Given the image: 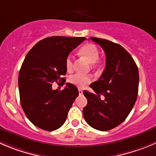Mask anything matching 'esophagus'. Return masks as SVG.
<instances>
[{"instance_id":"1","label":"esophagus","mask_w":156,"mask_h":156,"mask_svg":"<svg viewBox=\"0 0 156 156\" xmlns=\"http://www.w3.org/2000/svg\"><path fill=\"white\" fill-rule=\"evenodd\" d=\"M78 91H79V94L80 95H83V90H82L79 89V90H78Z\"/></svg>"}]
</instances>
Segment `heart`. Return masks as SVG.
<instances>
[{
	"instance_id": "b5f03b06",
	"label": "heart",
	"mask_w": 156,
	"mask_h": 156,
	"mask_svg": "<svg viewBox=\"0 0 156 156\" xmlns=\"http://www.w3.org/2000/svg\"><path fill=\"white\" fill-rule=\"evenodd\" d=\"M80 53L92 65H94L98 62L99 58V50L95 44H87L83 46L80 50ZM66 68L67 70H71L73 67V57L69 55L65 61ZM69 82L77 87L82 88L91 82V77L87 75H82L76 73L69 76Z\"/></svg>"
}]
</instances>
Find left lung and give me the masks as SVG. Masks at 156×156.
Segmentation results:
<instances>
[{"label": "left lung", "instance_id": "1", "mask_svg": "<svg viewBox=\"0 0 156 156\" xmlns=\"http://www.w3.org/2000/svg\"><path fill=\"white\" fill-rule=\"evenodd\" d=\"M106 54V67L97 81L90 84L94 93L84 90L87 105L83 113L87 123L100 131L118 126L126 119L137 99L139 69L131 55L121 45L90 37Z\"/></svg>", "mask_w": 156, "mask_h": 156}]
</instances>
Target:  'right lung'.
<instances>
[{"mask_svg":"<svg viewBox=\"0 0 156 156\" xmlns=\"http://www.w3.org/2000/svg\"><path fill=\"white\" fill-rule=\"evenodd\" d=\"M85 40L50 37L40 41L27 54L18 76L19 93L25 115L36 126L53 131L66 121L79 95L78 89L68 83L61 91L53 90L52 83L65 80L62 76L66 73V58Z\"/></svg>","mask_w":156,"mask_h":156,"instance_id":"obj_1","label":"right lung"}]
</instances>
